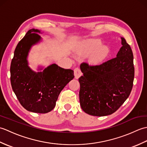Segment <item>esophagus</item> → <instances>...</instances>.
Here are the masks:
<instances>
[{
    "mask_svg": "<svg viewBox=\"0 0 147 147\" xmlns=\"http://www.w3.org/2000/svg\"><path fill=\"white\" fill-rule=\"evenodd\" d=\"M74 76H75L76 79H78L79 78L82 76V73L81 70L79 68H75L74 70Z\"/></svg>",
    "mask_w": 147,
    "mask_h": 147,
    "instance_id": "esophagus-1",
    "label": "esophagus"
}]
</instances>
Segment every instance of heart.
<instances>
[{
  "label": "heart",
  "instance_id": "1",
  "mask_svg": "<svg viewBox=\"0 0 147 147\" xmlns=\"http://www.w3.org/2000/svg\"><path fill=\"white\" fill-rule=\"evenodd\" d=\"M102 42L100 39H90L84 41L80 46V51L84 54L93 53L90 61L93 64H98L107 57L109 49L107 46H102Z\"/></svg>",
  "mask_w": 147,
  "mask_h": 147
}]
</instances>
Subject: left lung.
<instances>
[{
    "mask_svg": "<svg viewBox=\"0 0 147 147\" xmlns=\"http://www.w3.org/2000/svg\"><path fill=\"white\" fill-rule=\"evenodd\" d=\"M117 57L98 65L83 62L79 78L80 102L83 111L94 116L113 114L128 98L133 85L135 67L131 47L121 37Z\"/></svg>",
    "mask_w": 147,
    "mask_h": 147,
    "instance_id": "8db88e82",
    "label": "left lung"
}]
</instances>
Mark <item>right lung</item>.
I'll list each match as a JSON object with an SVG mask.
<instances>
[{"mask_svg": "<svg viewBox=\"0 0 147 147\" xmlns=\"http://www.w3.org/2000/svg\"><path fill=\"white\" fill-rule=\"evenodd\" d=\"M40 30L31 29L16 47L10 72L12 88L21 105L27 111L45 114L54 109L62 90L74 78V71L53 64L42 72L32 71L27 56L38 42Z\"/></svg>", "mask_w": 147, "mask_h": 147, "instance_id": "right-lung-1", "label": "right lung"}]
</instances>
